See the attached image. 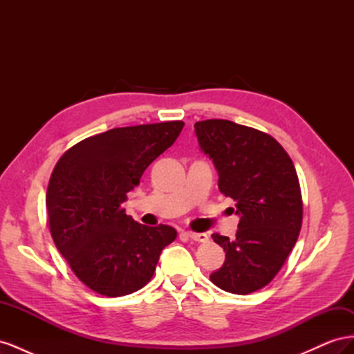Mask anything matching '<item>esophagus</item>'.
Listing matches in <instances>:
<instances>
[{
  "instance_id": "obj_1",
  "label": "esophagus",
  "mask_w": 354,
  "mask_h": 354,
  "mask_svg": "<svg viewBox=\"0 0 354 354\" xmlns=\"http://www.w3.org/2000/svg\"><path fill=\"white\" fill-rule=\"evenodd\" d=\"M187 236L196 242H207L208 234L207 233H196V232H187Z\"/></svg>"
}]
</instances>
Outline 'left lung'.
Masks as SVG:
<instances>
[{
	"instance_id": "8db88e82",
	"label": "left lung",
	"mask_w": 354,
	"mask_h": 354,
	"mask_svg": "<svg viewBox=\"0 0 354 354\" xmlns=\"http://www.w3.org/2000/svg\"><path fill=\"white\" fill-rule=\"evenodd\" d=\"M201 151L218 174L239 217L236 238L212 239L226 260L209 279L220 289L245 295L269 283L298 239L303 221L301 189L295 167L273 137L226 120L195 124Z\"/></svg>"
}]
</instances>
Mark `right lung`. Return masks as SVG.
<instances>
[{"label": "right lung", "instance_id": "1", "mask_svg": "<svg viewBox=\"0 0 354 354\" xmlns=\"http://www.w3.org/2000/svg\"><path fill=\"white\" fill-rule=\"evenodd\" d=\"M183 125L169 121L113 128L71 147L53 169L46 196L51 236L93 291L106 297L138 291L151 281L160 252L176 239V229L137 223L122 203Z\"/></svg>", "mask_w": 354, "mask_h": 354}]
</instances>
